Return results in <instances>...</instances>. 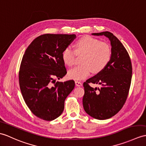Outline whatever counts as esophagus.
<instances>
[{"label":"esophagus","instance_id":"1","mask_svg":"<svg viewBox=\"0 0 146 146\" xmlns=\"http://www.w3.org/2000/svg\"><path fill=\"white\" fill-rule=\"evenodd\" d=\"M75 84L77 86H82V83L79 81H75Z\"/></svg>","mask_w":146,"mask_h":146}]
</instances>
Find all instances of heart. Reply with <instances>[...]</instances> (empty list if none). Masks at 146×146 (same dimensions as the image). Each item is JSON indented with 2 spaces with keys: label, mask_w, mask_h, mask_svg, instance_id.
Segmentation results:
<instances>
[{
  "label": "heart",
  "mask_w": 146,
  "mask_h": 146,
  "mask_svg": "<svg viewBox=\"0 0 146 146\" xmlns=\"http://www.w3.org/2000/svg\"><path fill=\"white\" fill-rule=\"evenodd\" d=\"M76 53H84L81 61L83 65L69 70L68 75L71 79L82 80L90 76L92 71L96 73L103 70L110 62L112 52L109 44L86 36L76 42L75 50L70 46L63 50L62 59L64 63L70 66H73L75 63Z\"/></svg>",
  "instance_id": "1"
}]
</instances>
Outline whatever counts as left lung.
<instances>
[{
    "label": "left lung",
    "mask_w": 146,
    "mask_h": 146,
    "mask_svg": "<svg viewBox=\"0 0 146 146\" xmlns=\"http://www.w3.org/2000/svg\"><path fill=\"white\" fill-rule=\"evenodd\" d=\"M104 35L110 39L112 55L105 68L83 83L84 111L96 119L104 120L113 117L126 103L129 91L133 68L130 56L122 43L110 32L92 33ZM90 82L100 84L91 87Z\"/></svg>",
    "instance_id": "1"
}]
</instances>
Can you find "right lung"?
Instances as JSON below:
<instances>
[{
	"mask_svg": "<svg viewBox=\"0 0 146 146\" xmlns=\"http://www.w3.org/2000/svg\"><path fill=\"white\" fill-rule=\"evenodd\" d=\"M76 35H42L27 47L19 72V85L25 102L40 119L52 121L64 110L66 97L74 88L73 80L58 82L67 73L62 53Z\"/></svg>",
	"mask_w": 146,
	"mask_h": 146,
	"instance_id": "1",
	"label": "right lung"
}]
</instances>
